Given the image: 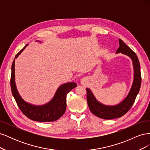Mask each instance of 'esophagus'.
Returning a JSON list of instances; mask_svg holds the SVG:
<instances>
[{
    "mask_svg": "<svg viewBox=\"0 0 150 150\" xmlns=\"http://www.w3.org/2000/svg\"><path fill=\"white\" fill-rule=\"evenodd\" d=\"M87 81H88V79L87 78H83L81 79V84H85L86 83H87Z\"/></svg>",
    "mask_w": 150,
    "mask_h": 150,
    "instance_id": "obj_1",
    "label": "esophagus"
}]
</instances>
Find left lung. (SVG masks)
Masks as SVG:
<instances>
[{"mask_svg": "<svg viewBox=\"0 0 150 150\" xmlns=\"http://www.w3.org/2000/svg\"><path fill=\"white\" fill-rule=\"evenodd\" d=\"M119 44L120 47L117 49L116 53L121 52L122 54L129 56L132 60L133 64L134 79L128 96L123 101L116 105H104L97 101L90 89L86 88L87 101L90 111L95 116L104 120L115 119L125 115L133 104L137 94L139 93L141 83H142L140 64L137 54L121 39H119Z\"/></svg>", "mask_w": 150, "mask_h": 150, "instance_id": "left-lung-1", "label": "left lung"}]
</instances>
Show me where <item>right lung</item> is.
Returning <instances> with one entry per match:
<instances>
[{"label": "right lung", "instance_id": "1", "mask_svg": "<svg viewBox=\"0 0 150 150\" xmlns=\"http://www.w3.org/2000/svg\"><path fill=\"white\" fill-rule=\"evenodd\" d=\"M28 44L18 52L16 59L24 51ZM15 59L12 64L11 87L13 98L21 111L28 118L39 122H50L57 120L64 114L66 109V96L71 90L77 86L76 83L71 82L59 86L53 98L49 103L41 106H35L25 102L18 92L15 83Z\"/></svg>", "mask_w": 150, "mask_h": 150}]
</instances>
